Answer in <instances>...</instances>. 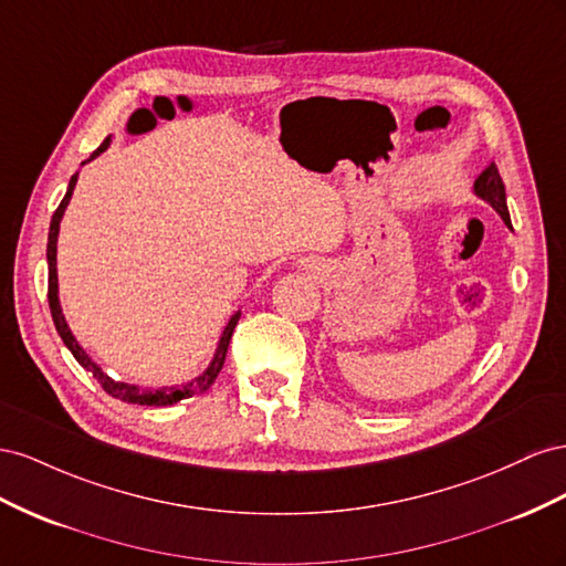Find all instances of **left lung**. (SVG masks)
Returning a JSON list of instances; mask_svg holds the SVG:
<instances>
[{"label": "left lung", "mask_w": 566, "mask_h": 566, "mask_svg": "<svg viewBox=\"0 0 566 566\" xmlns=\"http://www.w3.org/2000/svg\"><path fill=\"white\" fill-rule=\"evenodd\" d=\"M474 197H479L481 201H486L493 211L503 218V222L507 228H512L510 222V211H507V197H505V185L503 177H500L495 164H491L489 168H483L481 175L474 180Z\"/></svg>", "instance_id": "1"}]
</instances>
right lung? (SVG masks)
<instances>
[{"label": "right lung", "mask_w": 566, "mask_h": 566, "mask_svg": "<svg viewBox=\"0 0 566 566\" xmlns=\"http://www.w3.org/2000/svg\"><path fill=\"white\" fill-rule=\"evenodd\" d=\"M111 147V137L104 139V144L99 149H96L85 164H90V160H94L96 156H102L106 149ZM83 164V166H85ZM75 182H77V172L71 177L69 182V189H66V197H63V201L59 203V208L52 216V222H50V241H46V265H50V294H46V298H50V311H52V319H54V327L61 336V342L66 344V348L73 353V358L80 363V367H85L87 373L94 375V379L99 381L102 389L118 398L123 402H135V406H151V408H164V406H172V402L177 400H185V398H191L193 394H201L206 389H211V384L216 381V377L220 375L222 369V363H224V355H228V346H230V338H232V332L237 327V322L241 317V311H234L232 317L228 319V325H224V329L220 332V338H218V346H216V353L211 363H208V367L203 369L201 375L193 377L191 381L182 384V386H158V389H142L139 384H127V381H118L108 377L104 369L96 365L87 350L77 344V338L73 336L71 327L66 317H63V308H61V301H59V272H56V241H59V228H61V220H63V213H66V208L71 203V197H73V189H75Z\"/></svg>", "instance_id": "add662e5"}]
</instances>
